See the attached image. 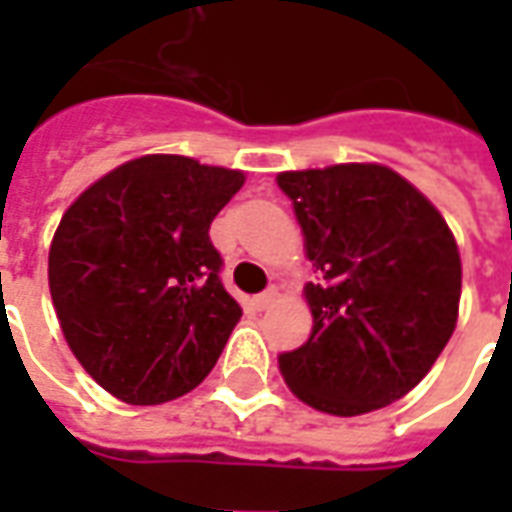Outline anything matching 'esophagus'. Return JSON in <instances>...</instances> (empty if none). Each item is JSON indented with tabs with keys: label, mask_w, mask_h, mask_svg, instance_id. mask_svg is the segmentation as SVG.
Wrapping results in <instances>:
<instances>
[{
	"label": "esophagus",
	"mask_w": 512,
	"mask_h": 512,
	"mask_svg": "<svg viewBox=\"0 0 512 512\" xmlns=\"http://www.w3.org/2000/svg\"><path fill=\"white\" fill-rule=\"evenodd\" d=\"M277 299V293L274 290H266V293H257L255 299H252V307L255 310H268L271 307V301Z\"/></svg>",
	"instance_id": "1"
}]
</instances>
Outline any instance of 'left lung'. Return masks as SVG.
Here are the masks:
<instances>
[{
  "label": "left lung",
  "instance_id": "left-lung-1",
  "mask_svg": "<svg viewBox=\"0 0 512 512\" xmlns=\"http://www.w3.org/2000/svg\"><path fill=\"white\" fill-rule=\"evenodd\" d=\"M315 282L307 343L279 354L307 406L356 417L411 392L455 332L461 255L441 213L381 164L282 172Z\"/></svg>",
  "mask_w": 512,
  "mask_h": 512
}]
</instances>
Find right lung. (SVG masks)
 I'll list each match as a JSON object with an SVG mask.
<instances>
[{
	"label": "right lung",
	"instance_id": "add662e5",
	"mask_svg": "<svg viewBox=\"0 0 512 512\" xmlns=\"http://www.w3.org/2000/svg\"><path fill=\"white\" fill-rule=\"evenodd\" d=\"M244 172L142 156L93 183L62 216L49 288L73 356L131 406L186 395L241 318L224 290L211 222Z\"/></svg>",
	"mask_w": 512,
	"mask_h": 512
}]
</instances>
